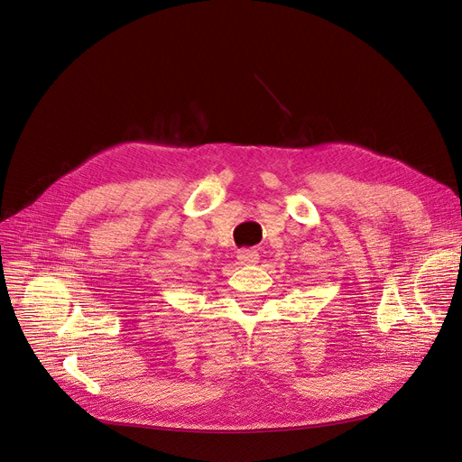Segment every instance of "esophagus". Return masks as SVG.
Returning <instances> with one entry per match:
<instances>
[{"label":"esophagus","mask_w":462,"mask_h":462,"mask_svg":"<svg viewBox=\"0 0 462 462\" xmlns=\"http://www.w3.org/2000/svg\"><path fill=\"white\" fill-rule=\"evenodd\" d=\"M237 260L244 265H254V263H258L260 254L254 249H241V251H237Z\"/></svg>","instance_id":"34e87169"}]
</instances>
